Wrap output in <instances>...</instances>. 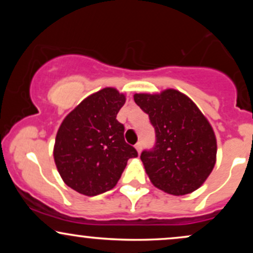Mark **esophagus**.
Instances as JSON below:
<instances>
[{"instance_id": "esophagus-1", "label": "esophagus", "mask_w": 253, "mask_h": 253, "mask_svg": "<svg viewBox=\"0 0 253 253\" xmlns=\"http://www.w3.org/2000/svg\"><path fill=\"white\" fill-rule=\"evenodd\" d=\"M135 150L138 151V153L141 152V143H138L135 145Z\"/></svg>"}]
</instances>
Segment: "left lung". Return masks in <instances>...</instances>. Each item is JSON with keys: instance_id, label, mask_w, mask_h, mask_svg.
<instances>
[{"instance_id": "8db88e82", "label": "left lung", "mask_w": 253, "mask_h": 253, "mask_svg": "<svg viewBox=\"0 0 253 253\" xmlns=\"http://www.w3.org/2000/svg\"><path fill=\"white\" fill-rule=\"evenodd\" d=\"M133 97L156 130L155 147L140 156L152 184L176 196L199 189L216 162V138L207 118L175 89Z\"/></svg>"}]
</instances>
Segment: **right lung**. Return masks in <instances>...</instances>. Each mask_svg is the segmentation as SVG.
Wrapping results in <instances>:
<instances>
[{
    "label": "right lung",
    "mask_w": 253,
    "mask_h": 253,
    "mask_svg": "<svg viewBox=\"0 0 253 253\" xmlns=\"http://www.w3.org/2000/svg\"><path fill=\"white\" fill-rule=\"evenodd\" d=\"M125 102L123 92L103 88L84 98L59 126L54 163L64 183L77 193L95 196L113 189L127 161L138 157L117 120Z\"/></svg>",
    "instance_id": "right-lung-1"
}]
</instances>
